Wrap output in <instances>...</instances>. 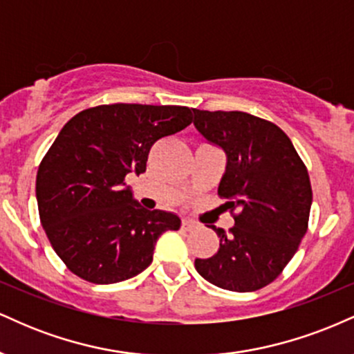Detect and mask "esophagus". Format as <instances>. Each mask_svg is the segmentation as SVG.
<instances>
[{
	"mask_svg": "<svg viewBox=\"0 0 354 354\" xmlns=\"http://www.w3.org/2000/svg\"><path fill=\"white\" fill-rule=\"evenodd\" d=\"M183 230H185V231H191V230H194V228H196V221H193V219H189V218H185V219H183Z\"/></svg>",
	"mask_w": 354,
	"mask_h": 354,
	"instance_id": "obj_1",
	"label": "esophagus"
}]
</instances>
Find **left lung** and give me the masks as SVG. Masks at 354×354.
<instances>
[{"instance_id":"obj_1","label":"left lung","mask_w":354,"mask_h":354,"mask_svg":"<svg viewBox=\"0 0 354 354\" xmlns=\"http://www.w3.org/2000/svg\"><path fill=\"white\" fill-rule=\"evenodd\" d=\"M194 128L226 154L218 194L234 226L216 231L219 250L194 259L206 281L248 293L270 284L290 263L308 230L313 191L306 166L278 126L243 111L193 109Z\"/></svg>"}]
</instances>
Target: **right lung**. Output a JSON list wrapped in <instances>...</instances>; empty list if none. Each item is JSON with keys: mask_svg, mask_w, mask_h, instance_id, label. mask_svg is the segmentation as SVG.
<instances>
[{"mask_svg": "<svg viewBox=\"0 0 354 354\" xmlns=\"http://www.w3.org/2000/svg\"><path fill=\"white\" fill-rule=\"evenodd\" d=\"M193 120L186 106L101 104L73 116L36 174L39 219L71 273L111 284L151 265L158 238L180 230L178 214L145 209L126 174L146 171L151 146Z\"/></svg>", "mask_w": 354, "mask_h": 354, "instance_id": "right-lung-1", "label": "right lung"}]
</instances>
